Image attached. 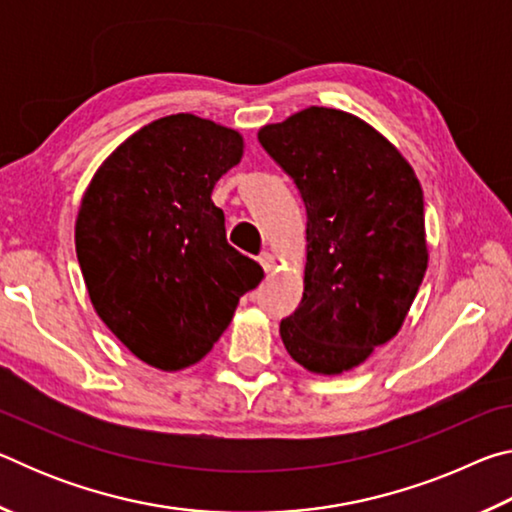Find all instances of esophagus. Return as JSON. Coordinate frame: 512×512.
I'll return each mask as SVG.
<instances>
[{
  "instance_id": "obj_1",
  "label": "esophagus",
  "mask_w": 512,
  "mask_h": 512,
  "mask_svg": "<svg viewBox=\"0 0 512 512\" xmlns=\"http://www.w3.org/2000/svg\"><path fill=\"white\" fill-rule=\"evenodd\" d=\"M257 262L262 264V268H264L266 273H273L275 271V264L277 262H275V255L273 253H262V255L257 257Z\"/></svg>"
}]
</instances>
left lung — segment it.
<instances>
[{
    "label": "left lung",
    "instance_id": "obj_1",
    "mask_svg": "<svg viewBox=\"0 0 512 512\" xmlns=\"http://www.w3.org/2000/svg\"><path fill=\"white\" fill-rule=\"evenodd\" d=\"M257 140L307 207L305 293L282 343L314 375H341L397 336L427 273L420 180L377 128L336 108L309 106Z\"/></svg>",
    "mask_w": 512,
    "mask_h": 512
}]
</instances>
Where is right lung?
Masks as SVG:
<instances>
[{
  "instance_id": "right-lung-1",
  "label": "right lung",
  "mask_w": 512,
  "mask_h": 512,
  "mask_svg": "<svg viewBox=\"0 0 512 512\" xmlns=\"http://www.w3.org/2000/svg\"><path fill=\"white\" fill-rule=\"evenodd\" d=\"M241 158L235 128L178 112L121 142L81 198L74 244L92 307L153 368L201 361L262 282L212 203L216 180Z\"/></svg>"
}]
</instances>
